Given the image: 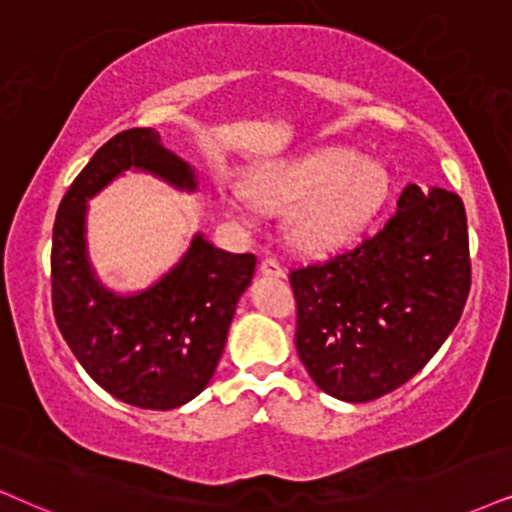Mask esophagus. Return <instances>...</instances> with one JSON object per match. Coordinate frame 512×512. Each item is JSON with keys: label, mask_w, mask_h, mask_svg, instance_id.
Segmentation results:
<instances>
[{"label": "esophagus", "mask_w": 512, "mask_h": 512, "mask_svg": "<svg viewBox=\"0 0 512 512\" xmlns=\"http://www.w3.org/2000/svg\"><path fill=\"white\" fill-rule=\"evenodd\" d=\"M260 271L264 276H274V278L286 276V271H283V267L278 264V260H274V257H264V260L260 262Z\"/></svg>", "instance_id": "34e87169"}]
</instances>
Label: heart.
Masks as SVG:
<instances>
[{
	"label": "heart",
	"mask_w": 512,
	"mask_h": 512,
	"mask_svg": "<svg viewBox=\"0 0 512 512\" xmlns=\"http://www.w3.org/2000/svg\"><path fill=\"white\" fill-rule=\"evenodd\" d=\"M245 193L257 208L286 212V238L304 252H326L349 241L387 196V174L373 160L345 148H319L260 167ZM226 208L245 217L238 193H226Z\"/></svg>",
	"instance_id": "heart-1"
}]
</instances>
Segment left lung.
<instances>
[{"label": "left lung", "instance_id": "1", "mask_svg": "<svg viewBox=\"0 0 512 512\" xmlns=\"http://www.w3.org/2000/svg\"><path fill=\"white\" fill-rule=\"evenodd\" d=\"M295 347L319 390L373 401L416 375L461 319L470 293L463 200L409 184L378 234L290 271Z\"/></svg>", "mask_w": 512, "mask_h": 512}]
</instances>
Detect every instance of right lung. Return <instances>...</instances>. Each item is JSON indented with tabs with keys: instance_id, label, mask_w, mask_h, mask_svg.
Returning <instances> with one entry per match:
<instances>
[{
	"instance_id": "add662e5",
	"label": "right lung",
	"mask_w": 512,
	"mask_h": 512,
	"mask_svg": "<svg viewBox=\"0 0 512 512\" xmlns=\"http://www.w3.org/2000/svg\"><path fill=\"white\" fill-rule=\"evenodd\" d=\"M125 170L151 172L181 191L198 189L196 170L167 151L155 129H125L106 141L58 205L51 304L58 331L96 385L139 409L170 411L198 397L215 375L257 260L196 234L158 283L132 295L108 290L87 257V200Z\"/></svg>"
}]
</instances>
